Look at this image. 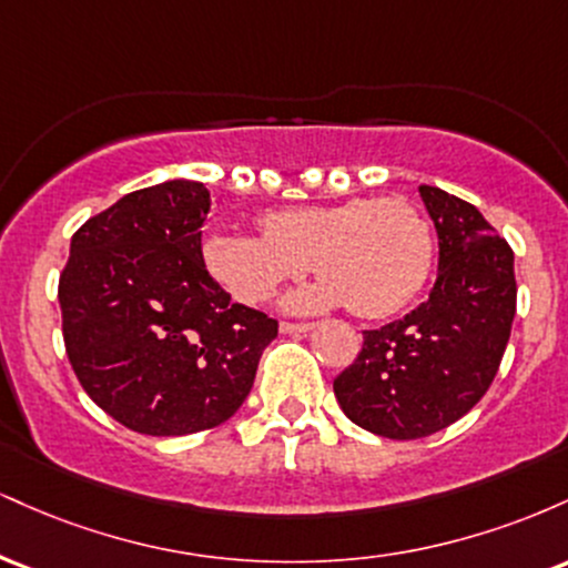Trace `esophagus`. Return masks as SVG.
Instances as JSON below:
<instances>
[{"mask_svg":"<svg viewBox=\"0 0 568 568\" xmlns=\"http://www.w3.org/2000/svg\"><path fill=\"white\" fill-rule=\"evenodd\" d=\"M312 328H315V323H280V331H283V334H310Z\"/></svg>","mask_w":568,"mask_h":568,"instance_id":"1","label":"esophagus"}]
</instances>
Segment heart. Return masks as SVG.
<instances>
[{"label": "heart", "mask_w": 568, "mask_h": 568, "mask_svg": "<svg viewBox=\"0 0 568 568\" xmlns=\"http://www.w3.org/2000/svg\"><path fill=\"white\" fill-rule=\"evenodd\" d=\"M258 226L262 234L224 232L205 243L207 270L243 304L266 302L315 266L323 280L291 293L288 310L347 304L361 317H387L422 291L433 270V226L400 197L277 207Z\"/></svg>", "instance_id": "1"}]
</instances>
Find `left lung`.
Masks as SVG:
<instances>
[{
	"label": "left lung",
	"instance_id": "8db88e82",
	"mask_svg": "<svg viewBox=\"0 0 568 568\" xmlns=\"http://www.w3.org/2000/svg\"><path fill=\"white\" fill-rule=\"evenodd\" d=\"M438 230V280L403 321L363 334L336 376L338 406L355 425L416 440L454 425L497 376L515 317L513 247L470 202L419 186Z\"/></svg>",
	"mask_w": 568,
	"mask_h": 568
}]
</instances>
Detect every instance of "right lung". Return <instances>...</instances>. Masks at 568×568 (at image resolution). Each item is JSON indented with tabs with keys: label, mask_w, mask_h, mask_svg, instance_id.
Listing matches in <instances>:
<instances>
[{
	"label": "right lung",
	"mask_w": 568,
	"mask_h": 568,
	"mask_svg": "<svg viewBox=\"0 0 568 568\" xmlns=\"http://www.w3.org/2000/svg\"><path fill=\"white\" fill-rule=\"evenodd\" d=\"M200 181L139 189L88 219L58 280L63 344L82 389L143 435L226 422L256 379L277 321L232 304L202 262Z\"/></svg>",
	"instance_id": "obj_1"
}]
</instances>
